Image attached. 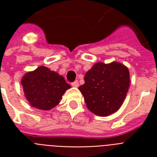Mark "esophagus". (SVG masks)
I'll use <instances>...</instances> for the list:
<instances>
[{"instance_id":"obj_1","label":"esophagus","mask_w":157,"mask_h":157,"mask_svg":"<svg viewBox=\"0 0 157 157\" xmlns=\"http://www.w3.org/2000/svg\"><path fill=\"white\" fill-rule=\"evenodd\" d=\"M71 86H73V87H78V86H79L78 81H75L74 82H72V83H71Z\"/></svg>"}]
</instances>
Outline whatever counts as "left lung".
Instances as JSON below:
<instances>
[{
	"instance_id": "left-lung-1",
	"label": "left lung",
	"mask_w": 157,
	"mask_h": 157,
	"mask_svg": "<svg viewBox=\"0 0 157 157\" xmlns=\"http://www.w3.org/2000/svg\"><path fill=\"white\" fill-rule=\"evenodd\" d=\"M79 87L86 107L99 117H107L119 110L129 88V71L124 64L97 63L85 75Z\"/></svg>"
}]
</instances>
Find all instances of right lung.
Wrapping results in <instances>:
<instances>
[{
	"label": "right lung",
	"instance_id": "add662e5",
	"mask_svg": "<svg viewBox=\"0 0 157 157\" xmlns=\"http://www.w3.org/2000/svg\"><path fill=\"white\" fill-rule=\"evenodd\" d=\"M21 84L31 106L44 111L59 104L65 91L71 88L63 76L44 66L27 72Z\"/></svg>",
	"mask_w": 157,
	"mask_h": 157
}]
</instances>
